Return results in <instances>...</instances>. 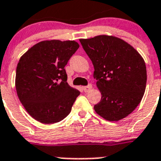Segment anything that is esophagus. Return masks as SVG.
<instances>
[{"label":"esophagus","instance_id":"34e87169","mask_svg":"<svg viewBox=\"0 0 161 161\" xmlns=\"http://www.w3.org/2000/svg\"><path fill=\"white\" fill-rule=\"evenodd\" d=\"M91 89H92V85H91V84H89V85L86 86H83V91L84 92H86H86H89Z\"/></svg>","mask_w":161,"mask_h":161}]
</instances>
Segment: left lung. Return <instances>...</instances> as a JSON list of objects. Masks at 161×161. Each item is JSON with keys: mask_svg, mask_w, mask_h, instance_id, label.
I'll list each match as a JSON object with an SVG mask.
<instances>
[{"mask_svg": "<svg viewBox=\"0 0 161 161\" xmlns=\"http://www.w3.org/2000/svg\"><path fill=\"white\" fill-rule=\"evenodd\" d=\"M93 63V76L100 91L94 106L98 115L119 121L130 115L144 96L147 70L144 58L133 46L112 35L79 39Z\"/></svg>", "mask_w": 161, "mask_h": 161, "instance_id": "obj_1", "label": "left lung"}]
</instances>
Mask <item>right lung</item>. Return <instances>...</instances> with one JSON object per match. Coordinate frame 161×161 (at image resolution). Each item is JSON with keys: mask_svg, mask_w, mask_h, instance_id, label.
I'll return each mask as SVG.
<instances>
[{"mask_svg": "<svg viewBox=\"0 0 161 161\" xmlns=\"http://www.w3.org/2000/svg\"><path fill=\"white\" fill-rule=\"evenodd\" d=\"M79 47L75 41L46 40L20 58L15 78L17 96L38 122L55 124L70 114L80 92L67 83L64 67Z\"/></svg>", "mask_w": 161, "mask_h": 161, "instance_id": "obj_1", "label": "right lung"}]
</instances>
